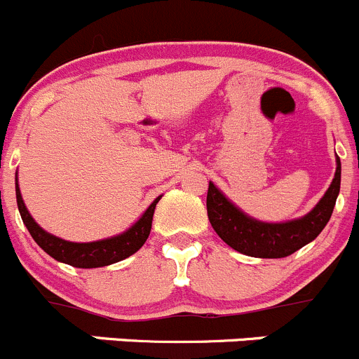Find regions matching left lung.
Masks as SVG:
<instances>
[{
  "instance_id": "left-lung-1",
  "label": "left lung",
  "mask_w": 359,
  "mask_h": 359,
  "mask_svg": "<svg viewBox=\"0 0 359 359\" xmlns=\"http://www.w3.org/2000/svg\"><path fill=\"white\" fill-rule=\"evenodd\" d=\"M341 164L337 156V172L323 198L304 216L297 219L267 223L255 219L239 209L225 193L209 182L207 191V216L217 236L230 248L257 259H283L316 239L333 214L340 193Z\"/></svg>"
}]
</instances>
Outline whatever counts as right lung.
<instances>
[{
	"instance_id": "add662e5",
	"label": "right lung",
	"mask_w": 359,
	"mask_h": 359,
	"mask_svg": "<svg viewBox=\"0 0 359 359\" xmlns=\"http://www.w3.org/2000/svg\"><path fill=\"white\" fill-rule=\"evenodd\" d=\"M15 196H18V207L19 212H21L22 223L26 225L28 232L32 233L35 243L49 257H53L58 262L69 264L72 267H81V269L111 266V264L120 262V260L136 253L145 244L147 237H149L150 229H152L154 210H156L157 202L161 200V196H157L150 203L149 209L142 214V217L134 225H130L126 232L116 233L113 237H106V239L92 241V243H72V241H65L62 237H56L53 233L46 232L33 219L29 210L26 209L25 200H22L18 182V173H15Z\"/></svg>"
}]
</instances>
